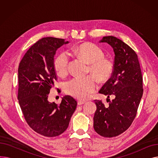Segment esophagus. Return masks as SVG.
Masks as SVG:
<instances>
[{"instance_id": "obj_1", "label": "esophagus", "mask_w": 158, "mask_h": 158, "mask_svg": "<svg viewBox=\"0 0 158 158\" xmlns=\"http://www.w3.org/2000/svg\"><path fill=\"white\" fill-rule=\"evenodd\" d=\"M85 103V101H79L77 102V104H78V105H79V106L82 105V104H84Z\"/></svg>"}]
</instances>
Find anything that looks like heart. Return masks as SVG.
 Wrapping results in <instances>:
<instances>
[{
	"label": "heart",
	"mask_w": 158,
	"mask_h": 158,
	"mask_svg": "<svg viewBox=\"0 0 158 158\" xmlns=\"http://www.w3.org/2000/svg\"><path fill=\"white\" fill-rule=\"evenodd\" d=\"M73 51L79 57L89 64L88 72L92 73L100 81L108 80L113 72V64L111 60L104 58V52L98 45L85 43L74 47ZM69 57L62 52L54 60V69L60 76H65L69 72ZM98 87L97 79L93 76L85 77H74L64 84L66 93L81 100H85L94 93Z\"/></svg>",
	"instance_id": "obj_1"
}]
</instances>
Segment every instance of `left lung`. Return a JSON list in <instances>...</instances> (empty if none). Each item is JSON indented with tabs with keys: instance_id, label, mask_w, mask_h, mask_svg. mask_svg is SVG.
<instances>
[{
	"instance_id": "obj_1",
	"label": "left lung",
	"mask_w": 158,
	"mask_h": 158,
	"mask_svg": "<svg viewBox=\"0 0 158 158\" xmlns=\"http://www.w3.org/2000/svg\"><path fill=\"white\" fill-rule=\"evenodd\" d=\"M99 42L110 45L115 56L112 76L98 92L113 99L107 107L101 101H94V127L101 136L111 138L123 133L133 122L143 95V78L138 56L128 45L112 36Z\"/></svg>"
}]
</instances>
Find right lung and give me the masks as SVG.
Here are the masks:
<instances>
[{"label":"right lung","mask_w":158,"mask_h":158,"mask_svg":"<svg viewBox=\"0 0 158 158\" xmlns=\"http://www.w3.org/2000/svg\"><path fill=\"white\" fill-rule=\"evenodd\" d=\"M68 43L61 38H41L29 48L19 66L18 99L24 118L31 128L47 137L64 132L77 107V101L70 95L63 97L59 105L48 101L57 79L54 55Z\"/></svg>","instance_id":"obj_1"}]
</instances>
